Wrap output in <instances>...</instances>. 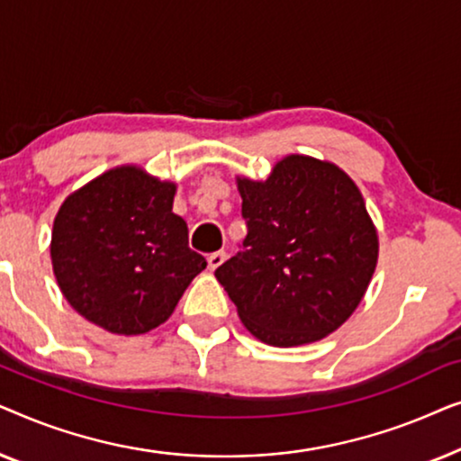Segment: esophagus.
Listing matches in <instances>:
<instances>
[{
    "label": "esophagus",
    "instance_id": "esophagus-1",
    "mask_svg": "<svg viewBox=\"0 0 461 461\" xmlns=\"http://www.w3.org/2000/svg\"><path fill=\"white\" fill-rule=\"evenodd\" d=\"M226 260V251L220 249V251H213V254L207 256V264H210L212 270H216L220 264H222Z\"/></svg>",
    "mask_w": 461,
    "mask_h": 461
}]
</instances>
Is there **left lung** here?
<instances>
[{"instance_id":"obj_1","label":"left lung","mask_w":461,"mask_h":461,"mask_svg":"<svg viewBox=\"0 0 461 461\" xmlns=\"http://www.w3.org/2000/svg\"><path fill=\"white\" fill-rule=\"evenodd\" d=\"M248 226L216 268L243 325L270 346L317 342L363 300L377 235L363 194L342 169L292 155L268 180H239Z\"/></svg>"}]
</instances>
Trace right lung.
<instances>
[{"label":"right lung","instance_id":"add662e5","mask_svg":"<svg viewBox=\"0 0 461 461\" xmlns=\"http://www.w3.org/2000/svg\"><path fill=\"white\" fill-rule=\"evenodd\" d=\"M176 186L138 167L111 169L68 194L56 213L52 264L75 311L111 333L161 325L205 258L172 212Z\"/></svg>","mask_w":461,"mask_h":461}]
</instances>
